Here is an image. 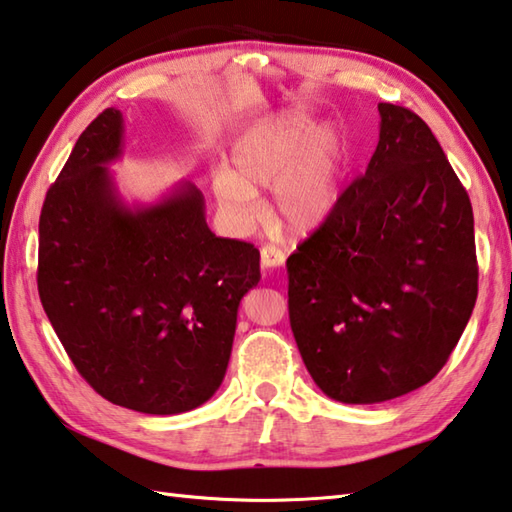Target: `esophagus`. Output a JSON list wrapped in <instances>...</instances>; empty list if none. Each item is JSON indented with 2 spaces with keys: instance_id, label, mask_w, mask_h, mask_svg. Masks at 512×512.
<instances>
[{
  "instance_id": "obj_1",
  "label": "esophagus",
  "mask_w": 512,
  "mask_h": 512,
  "mask_svg": "<svg viewBox=\"0 0 512 512\" xmlns=\"http://www.w3.org/2000/svg\"><path fill=\"white\" fill-rule=\"evenodd\" d=\"M259 255H262V266L266 271H271V268H280L284 264V253L273 244H264L262 250H259Z\"/></svg>"
}]
</instances>
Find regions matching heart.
<instances>
[{"mask_svg": "<svg viewBox=\"0 0 512 512\" xmlns=\"http://www.w3.org/2000/svg\"><path fill=\"white\" fill-rule=\"evenodd\" d=\"M235 172L215 174L219 208L239 228L257 219V190L275 188V217L293 235L322 226L340 201L345 143L331 125L284 114L250 129L232 147Z\"/></svg>", "mask_w": 512, "mask_h": 512, "instance_id": "heart-1", "label": "heart"}]
</instances>
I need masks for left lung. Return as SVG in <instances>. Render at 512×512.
I'll list each match as a JSON object with an SVG mask.
<instances>
[{"mask_svg": "<svg viewBox=\"0 0 512 512\" xmlns=\"http://www.w3.org/2000/svg\"><path fill=\"white\" fill-rule=\"evenodd\" d=\"M365 176L286 259L288 318L333 401L371 405L423 387L457 347L477 302L466 188L414 111L380 102Z\"/></svg>", "mask_w": 512, "mask_h": 512, "instance_id": "1", "label": "left lung"}]
</instances>
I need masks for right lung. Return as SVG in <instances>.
<instances>
[{"instance_id":"right-lung-1","label":"right lung","mask_w":512,"mask_h":512,"mask_svg":"<svg viewBox=\"0 0 512 512\" xmlns=\"http://www.w3.org/2000/svg\"><path fill=\"white\" fill-rule=\"evenodd\" d=\"M123 114L109 107L80 134L40 215L37 291L78 374L109 403L181 414L226 376L241 297L259 250L217 237L203 194L179 183L147 208L118 199L107 163Z\"/></svg>"}]
</instances>
